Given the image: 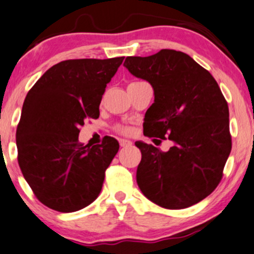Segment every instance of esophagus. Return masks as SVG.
I'll list each match as a JSON object with an SVG mask.
<instances>
[{"instance_id":"esophagus-1","label":"esophagus","mask_w":254,"mask_h":254,"mask_svg":"<svg viewBox=\"0 0 254 254\" xmlns=\"http://www.w3.org/2000/svg\"><path fill=\"white\" fill-rule=\"evenodd\" d=\"M120 145L123 146V147H127V146H130L132 145V142L131 140H127V139H120Z\"/></svg>"}]
</instances>
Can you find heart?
I'll list each match as a JSON object with an SVG mask.
<instances>
[{
  "instance_id": "1",
  "label": "heart",
  "mask_w": 254,
  "mask_h": 254,
  "mask_svg": "<svg viewBox=\"0 0 254 254\" xmlns=\"http://www.w3.org/2000/svg\"><path fill=\"white\" fill-rule=\"evenodd\" d=\"M116 130L118 131V132L124 133V134H127L130 132V127H127V125H117Z\"/></svg>"
}]
</instances>
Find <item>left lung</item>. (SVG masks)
<instances>
[{
    "instance_id": "left-lung-1",
    "label": "left lung",
    "mask_w": 254,
    "mask_h": 254,
    "mask_svg": "<svg viewBox=\"0 0 254 254\" xmlns=\"http://www.w3.org/2000/svg\"><path fill=\"white\" fill-rule=\"evenodd\" d=\"M124 66L153 88L155 102L145 114L144 134L173 142L166 152L134 143L142 152L136 176L140 191L171 210L199 203L220 183L232 147L229 107L219 85L182 51L129 56Z\"/></svg>"
}]
</instances>
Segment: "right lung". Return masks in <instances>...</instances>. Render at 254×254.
I'll return each instance as SVG.
<instances>
[{
    "label": "right lung",
    "mask_w": 254,
    "mask_h": 254,
    "mask_svg": "<svg viewBox=\"0 0 254 254\" xmlns=\"http://www.w3.org/2000/svg\"><path fill=\"white\" fill-rule=\"evenodd\" d=\"M124 57L63 61L29 90L16 130L18 165L38 200L60 212H75L98 197L105 170L120 144L104 137L78 143L86 118H98L107 84Z\"/></svg>",
    "instance_id": "1"
}]
</instances>
